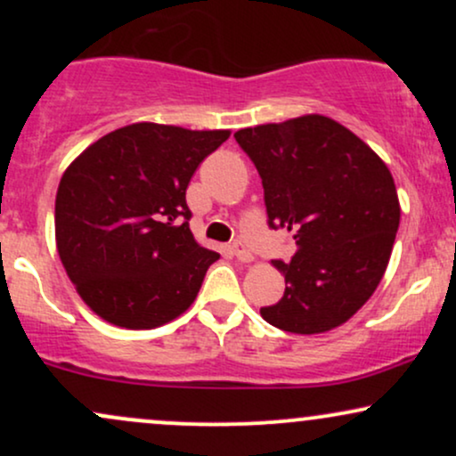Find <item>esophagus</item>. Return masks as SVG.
<instances>
[{"label":"esophagus","instance_id":"34e87169","mask_svg":"<svg viewBox=\"0 0 456 456\" xmlns=\"http://www.w3.org/2000/svg\"><path fill=\"white\" fill-rule=\"evenodd\" d=\"M232 253L235 255V259L238 261H244V264H248V261H253V253H250L248 248H246L244 242H240V240H235L232 244Z\"/></svg>","mask_w":456,"mask_h":456}]
</instances>
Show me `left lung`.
I'll return each mask as SVG.
<instances>
[{"label": "left lung", "mask_w": 456, "mask_h": 456, "mask_svg": "<svg viewBox=\"0 0 456 456\" xmlns=\"http://www.w3.org/2000/svg\"><path fill=\"white\" fill-rule=\"evenodd\" d=\"M257 167L272 229L294 233L296 255L274 261L285 294L261 308L274 328L319 334L341 326L378 289L401 221L388 167L323 115L233 134Z\"/></svg>", "instance_id": "obj_1"}]
</instances>
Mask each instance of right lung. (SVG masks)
<instances>
[{
	"instance_id": "right-lung-1",
	"label": "right lung",
	"mask_w": 456,
	"mask_h": 456,
	"mask_svg": "<svg viewBox=\"0 0 456 456\" xmlns=\"http://www.w3.org/2000/svg\"><path fill=\"white\" fill-rule=\"evenodd\" d=\"M229 130L130 124L104 134L61 175L57 253L104 322L150 330L195 302L221 255L192 238L186 188Z\"/></svg>"
}]
</instances>
